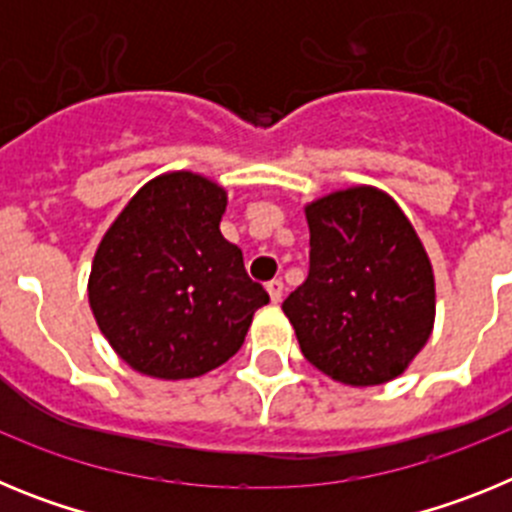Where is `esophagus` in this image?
<instances>
[{
  "label": "esophagus",
  "instance_id": "34e87169",
  "mask_svg": "<svg viewBox=\"0 0 512 512\" xmlns=\"http://www.w3.org/2000/svg\"><path fill=\"white\" fill-rule=\"evenodd\" d=\"M266 292H269L271 302H274V305H279V302H282V297H284V282H282V279H271V282L266 284Z\"/></svg>",
  "mask_w": 512,
  "mask_h": 512
}]
</instances>
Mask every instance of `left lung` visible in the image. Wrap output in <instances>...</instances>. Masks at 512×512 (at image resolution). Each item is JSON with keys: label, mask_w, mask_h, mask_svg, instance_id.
Wrapping results in <instances>:
<instances>
[{"label": "left lung", "mask_w": 512, "mask_h": 512, "mask_svg": "<svg viewBox=\"0 0 512 512\" xmlns=\"http://www.w3.org/2000/svg\"><path fill=\"white\" fill-rule=\"evenodd\" d=\"M310 271L282 310L312 366L341 384L392 382L428 343L433 266L408 215L377 187L305 205Z\"/></svg>", "instance_id": "1"}]
</instances>
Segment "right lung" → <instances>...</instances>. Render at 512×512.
<instances>
[{"instance_id": "1", "label": "right lung", "mask_w": 512, "mask_h": 512, "mask_svg": "<svg viewBox=\"0 0 512 512\" xmlns=\"http://www.w3.org/2000/svg\"><path fill=\"white\" fill-rule=\"evenodd\" d=\"M228 192L194 171H169L138 189L99 241L89 307L130 369L153 379L212 372L243 346L269 302L243 253L225 241Z\"/></svg>"}]
</instances>
